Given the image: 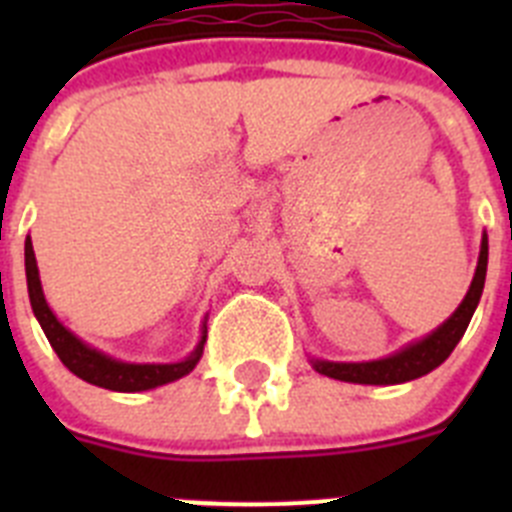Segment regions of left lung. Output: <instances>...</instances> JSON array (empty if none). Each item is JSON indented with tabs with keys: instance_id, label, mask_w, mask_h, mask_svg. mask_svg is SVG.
<instances>
[{
	"instance_id": "8db88e82",
	"label": "left lung",
	"mask_w": 512,
	"mask_h": 512,
	"mask_svg": "<svg viewBox=\"0 0 512 512\" xmlns=\"http://www.w3.org/2000/svg\"><path fill=\"white\" fill-rule=\"evenodd\" d=\"M487 277V233L482 235V246H479V261L477 271H474L472 287H469L467 297L461 300L454 315L443 325H438L433 333H428L420 341L410 343L397 354L387 356L379 361H359V364H346V361H323L312 359L315 372L325 374L330 379H341V382L354 384H402L410 379H418L423 374L433 372L436 366L449 359V354L461 341L464 330H467L469 320H472L474 310L479 305L482 289H485Z\"/></svg>"
}]
</instances>
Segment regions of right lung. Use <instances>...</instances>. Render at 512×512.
I'll use <instances>...</instances> for the list:
<instances>
[{"label":"right lung","instance_id":"add662e5","mask_svg":"<svg viewBox=\"0 0 512 512\" xmlns=\"http://www.w3.org/2000/svg\"><path fill=\"white\" fill-rule=\"evenodd\" d=\"M25 274H27V295H30V305H33L35 318H38L40 328H43L45 338L51 341L53 351L58 354V359L63 361V366L74 372L76 377L84 379L89 384H97L104 390L115 392H143L153 390V387H161V384H169L174 379H182L184 374H189L197 366L202 356V348L207 341V323L202 325V338L197 343L192 354L184 361H176V364H128V361H117L112 356L102 354L97 348L87 346V343L76 338L61 320L53 315V310L48 307L43 295V287H40V274H38V261H35L33 241L27 238L25 241Z\"/></svg>","mask_w":512,"mask_h":512}]
</instances>
